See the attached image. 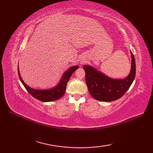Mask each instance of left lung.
I'll return each mask as SVG.
<instances>
[{
  "label": "left lung",
  "instance_id": "1",
  "mask_svg": "<svg viewBox=\"0 0 153 153\" xmlns=\"http://www.w3.org/2000/svg\"><path fill=\"white\" fill-rule=\"evenodd\" d=\"M131 66L130 73L123 79H114L106 76L89 65H84L85 82L89 91L94 99L100 101L110 102L122 97L129 89L135 76V61L130 52Z\"/></svg>",
  "mask_w": 153,
  "mask_h": 153
}]
</instances>
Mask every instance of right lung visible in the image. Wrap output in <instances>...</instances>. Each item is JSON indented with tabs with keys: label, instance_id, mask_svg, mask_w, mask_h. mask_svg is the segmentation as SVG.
Masks as SVG:
<instances>
[{
	"label": "right lung",
	"instance_id": "obj_1",
	"mask_svg": "<svg viewBox=\"0 0 153 153\" xmlns=\"http://www.w3.org/2000/svg\"><path fill=\"white\" fill-rule=\"evenodd\" d=\"M78 68V66H74L69 68L64 73L63 76L61 77L60 82H58V83L56 86L51 89L43 90L35 89L31 88L30 87H29L27 84L25 83L24 81H23L20 76V74H19V67L18 68V76L21 82L22 83L23 85H24L25 88L26 89L27 91L30 93L34 98L37 99L39 100H41L42 102H51L60 99L61 97L64 95L65 91H66V85L68 80L70 79L71 74H72Z\"/></svg>",
	"mask_w": 153,
	"mask_h": 153
}]
</instances>
